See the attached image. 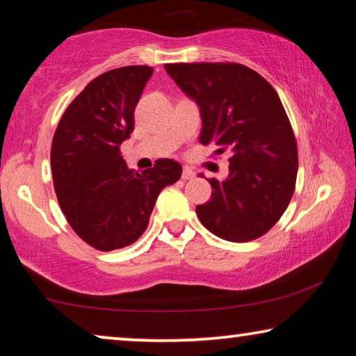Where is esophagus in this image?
I'll return each instance as SVG.
<instances>
[{"mask_svg": "<svg viewBox=\"0 0 356 356\" xmlns=\"http://www.w3.org/2000/svg\"><path fill=\"white\" fill-rule=\"evenodd\" d=\"M193 177H195V171H193L190 166H184V170H182V179H184V180H188V179H193Z\"/></svg>", "mask_w": 356, "mask_h": 356, "instance_id": "1", "label": "esophagus"}]
</instances>
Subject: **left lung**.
<instances>
[{"mask_svg":"<svg viewBox=\"0 0 356 356\" xmlns=\"http://www.w3.org/2000/svg\"><path fill=\"white\" fill-rule=\"evenodd\" d=\"M165 69L200 108V141L218 144L216 154L232 152L227 177L209 180L212 197L196 207L201 222L227 242L264 236L291 202L298 171L297 143L278 94L242 64H165Z\"/></svg>","mask_w":356,"mask_h":356,"instance_id":"1","label":"left lung"}]
</instances>
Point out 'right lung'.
<instances>
[{
    "label": "right lung",
    "mask_w": 356,
    "mask_h": 356,
    "mask_svg": "<svg viewBox=\"0 0 356 356\" xmlns=\"http://www.w3.org/2000/svg\"><path fill=\"white\" fill-rule=\"evenodd\" d=\"M152 74L149 65H129L94 78L67 106L53 138L58 202L78 237L95 250L113 251L136 242L160 191L182 176L176 160L160 159L138 174L120 155Z\"/></svg>",
    "instance_id": "1"
}]
</instances>
